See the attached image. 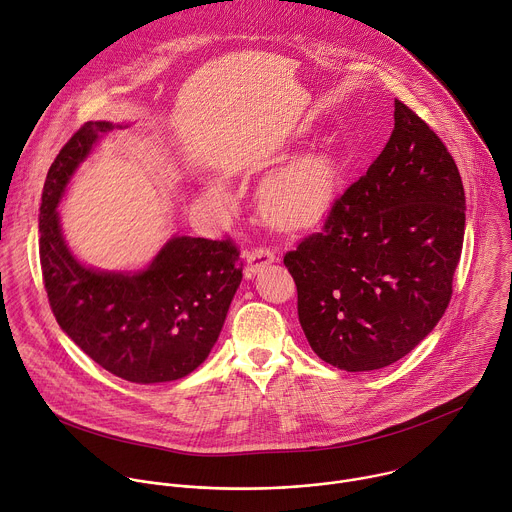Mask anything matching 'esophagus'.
Wrapping results in <instances>:
<instances>
[{
  "label": "esophagus",
  "mask_w": 512,
  "mask_h": 512,
  "mask_svg": "<svg viewBox=\"0 0 512 512\" xmlns=\"http://www.w3.org/2000/svg\"><path fill=\"white\" fill-rule=\"evenodd\" d=\"M273 261H275V253H273L271 249H267V247H255V249H251V251L247 253V271L255 275L259 269L267 267V265L273 263Z\"/></svg>",
  "instance_id": "34e87169"
}]
</instances>
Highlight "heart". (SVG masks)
Returning <instances> with one entry per match:
<instances>
[{
	"label": "heart",
	"instance_id": "1",
	"mask_svg": "<svg viewBox=\"0 0 512 512\" xmlns=\"http://www.w3.org/2000/svg\"><path fill=\"white\" fill-rule=\"evenodd\" d=\"M335 187V166L315 154L273 177L261 195L263 211L275 221L297 225L317 215Z\"/></svg>",
	"mask_w": 512,
	"mask_h": 512
}]
</instances>
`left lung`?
Here are the masks:
<instances>
[{
	"instance_id": "obj_1",
	"label": "left lung",
	"mask_w": 512,
	"mask_h": 512,
	"mask_svg": "<svg viewBox=\"0 0 512 512\" xmlns=\"http://www.w3.org/2000/svg\"><path fill=\"white\" fill-rule=\"evenodd\" d=\"M462 179L436 132L400 100L368 173L283 257L311 350L346 372L386 368L444 315L466 223Z\"/></svg>"
}]
</instances>
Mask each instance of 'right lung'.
I'll return each mask as SVG.
<instances>
[{
	"instance_id": "right-lung-1",
	"label": "right lung",
	"mask_w": 512,
	"mask_h": 512,
	"mask_svg": "<svg viewBox=\"0 0 512 512\" xmlns=\"http://www.w3.org/2000/svg\"><path fill=\"white\" fill-rule=\"evenodd\" d=\"M126 126L86 122L52 162L40 207V263L56 321L86 356L122 380L162 384L207 360L243 265L233 243L187 235L170 237L136 271L88 267L72 253L58 205L100 138Z\"/></svg>"
}]
</instances>
